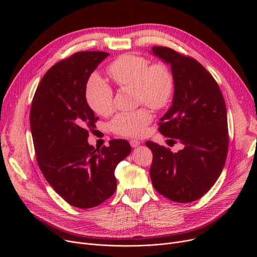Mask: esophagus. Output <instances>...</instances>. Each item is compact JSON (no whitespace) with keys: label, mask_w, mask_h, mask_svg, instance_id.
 I'll return each mask as SVG.
<instances>
[{"label":"esophagus","mask_w":257,"mask_h":257,"mask_svg":"<svg viewBox=\"0 0 257 257\" xmlns=\"http://www.w3.org/2000/svg\"><path fill=\"white\" fill-rule=\"evenodd\" d=\"M129 143H130L131 147H133V148H136V147H138V146L141 145V142L138 141V140H131Z\"/></svg>","instance_id":"34e87169"}]
</instances>
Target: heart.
I'll return each mask as SVG.
<instances>
[{"instance_id": "heart-1", "label": "heart", "mask_w": 257, "mask_h": 257, "mask_svg": "<svg viewBox=\"0 0 257 257\" xmlns=\"http://www.w3.org/2000/svg\"><path fill=\"white\" fill-rule=\"evenodd\" d=\"M107 74L118 86L134 87L139 103L145 102L159 109L172 98L175 78L171 66L139 55H121L107 66ZM85 99L90 109L99 115L107 116L113 109V90L103 79L93 75L85 87ZM152 119L149 108L119 112L111 120L112 132L123 137H140L145 133Z\"/></svg>"}]
</instances>
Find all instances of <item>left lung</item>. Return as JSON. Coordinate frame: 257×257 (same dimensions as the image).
<instances>
[{"instance_id": "8db88e82", "label": "left lung", "mask_w": 257, "mask_h": 257, "mask_svg": "<svg viewBox=\"0 0 257 257\" xmlns=\"http://www.w3.org/2000/svg\"><path fill=\"white\" fill-rule=\"evenodd\" d=\"M152 53L171 65L175 78L172 106L158 129L183 149L173 153L147 142L153 153L150 176L160 195L187 203L205 195L223 171L229 142L225 100L213 77L194 58L167 47H153Z\"/></svg>"}]
</instances>
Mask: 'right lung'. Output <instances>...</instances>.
Here are the masks:
<instances>
[{
    "mask_svg": "<svg viewBox=\"0 0 257 257\" xmlns=\"http://www.w3.org/2000/svg\"><path fill=\"white\" fill-rule=\"evenodd\" d=\"M109 54H73L45 74L33 97L30 127L40 171L58 195L79 208L98 206L116 188L114 170L131 152L126 140L94 149L88 131L98 117L87 105L90 74Z\"/></svg>",
    "mask_w": 257,
    "mask_h": 257,
    "instance_id": "obj_1",
    "label": "right lung"
}]
</instances>
